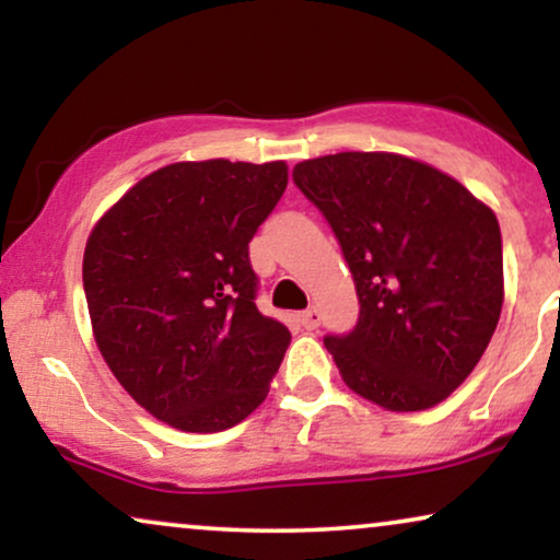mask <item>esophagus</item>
<instances>
[{"mask_svg": "<svg viewBox=\"0 0 560 560\" xmlns=\"http://www.w3.org/2000/svg\"><path fill=\"white\" fill-rule=\"evenodd\" d=\"M319 310H315V307H310V310H304L302 315H300V325L304 327V330H317L319 327Z\"/></svg>", "mask_w": 560, "mask_h": 560, "instance_id": "obj_1", "label": "esophagus"}]
</instances>
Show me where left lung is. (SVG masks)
Segmentation results:
<instances>
[{"label": "left lung", "mask_w": 560, "mask_h": 560, "mask_svg": "<svg viewBox=\"0 0 560 560\" xmlns=\"http://www.w3.org/2000/svg\"><path fill=\"white\" fill-rule=\"evenodd\" d=\"M353 273L361 312L325 335L342 382L392 412L435 407L471 374L504 302L502 233L466 186L397 153L296 163Z\"/></svg>", "instance_id": "obj_1"}]
</instances>
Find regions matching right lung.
<instances>
[{"label":"right lung","instance_id":"obj_1","mask_svg":"<svg viewBox=\"0 0 560 560\" xmlns=\"http://www.w3.org/2000/svg\"><path fill=\"white\" fill-rule=\"evenodd\" d=\"M287 189V163H171L96 222L84 250L94 338L125 392L184 432L243 422L292 335L256 307L248 243Z\"/></svg>","mask_w":560,"mask_h":560}]
</instances>
